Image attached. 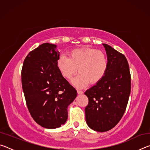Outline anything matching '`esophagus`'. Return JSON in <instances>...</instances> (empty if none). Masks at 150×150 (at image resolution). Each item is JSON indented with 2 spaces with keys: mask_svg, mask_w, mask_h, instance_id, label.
<instances>
[{
  "mask_svg": "<svg viewBox=\"0 0 150 150\" xmlns=\"http://www.w3.org/2000/svg\"><path fill=\"white\" fill-rule=\"evenodd\" d=\"M83 93V91H79V90H77V94L78 95H82V94Z\"/></svg>",
  "mask_w": 150,
  "mask_h": 150,
  "instance_id": "obj_1",
  "label": "esophagus"
}]
</instances>
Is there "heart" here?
<instances>
[{
  "label": "heart",
  "instance_id": "obj_1",
  "mask_svg": "<svg viewBox=\"0 0 150 150\" xmlns=\"http://www.w3.org/2000/svg\"><path fill=\"white\" fill-rule=\"evenodd\" d=\"M57 68L67 79L76 73L79 74L72 80V84L79 88L85 87L89 83H98L106 75L108 60L105 53L89 47H83L71 50L69 57L61 55L57 62Z\"/></svg>",
  "mask_w": 150,
  "mask_h": 150
}]
</instances>
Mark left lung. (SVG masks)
<instances>
[{
    "mask_svg": "<svg viewBox=\"0 0 150 150\" xmlns=\"http://www.w3.org/2000/svg\"><path fill=\"white\" fill-rule=\"evenodd\" d=\"M108 67L100 81L85 91L88 104L85 108L88 126L96 132L114 128L125 112L131 90V77L126 57L110 45L103 44Z\"/></svg>",
    "mask_w": 150,
    "mask_h": 150,
    "instance_id": "1",
    "label": "left lung"
}]
</instances>
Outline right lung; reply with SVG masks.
Returning <instances> with one entry per match:
<instances>
[{"mask_svg": "<svg viewBox=\"0 0 150 150\" xmlns=\"http://www.w3.org/2000/svg\"><path fill=\"white\" fill-rule=\"evenodd\" d=\"M57 45L45 43L32 51L22 69V85L30 115L44 128L55 129L68 118L67 107L77 91L63 77L57 66Z\"/></svg>", "mask_w": 150, "mask_h": 150, "instance_id": "1", "label": "right lung"}]
</instances>
